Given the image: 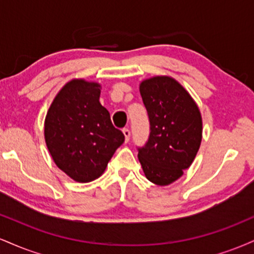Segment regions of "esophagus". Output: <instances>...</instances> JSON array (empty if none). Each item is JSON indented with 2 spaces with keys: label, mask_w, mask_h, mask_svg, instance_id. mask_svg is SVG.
Instances as JSON below:
<instances>
[{
  "label": "esophagus",
  "mask_w": 254,
  "mask_h": 254,
  "mask_svg": "<svg viewBox=\"0 0 254 254\" xmlns=\"http://www.w3.org/2000/svg\"><path fill=\"white\" fill-rule=\"evenodd\" d=\"M123 133L125 136V142H129L130 139V130L129 129H123Z\"/></svg>",
  "instance_id": "1"
}]
</instances>
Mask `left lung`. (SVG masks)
I'll use <instances>...</instances> for the list:
<instances>
[{
	"label": "left lung",
	"instance_id": "1",
	"mask_svg": "<svg viewBox=\"0 0 254 254\" xmlns=\"http://www.w3.org/2000/svg\"><path fill=\"white\" fill-rule=\"evenodd\" d=\"M139 93L147 109L150 133L138 160L149 182L170 185L193 162L202 142V116L189 92L170 76L142 81Z\"/></svg>",
	"mask_w": 254,
	"mask_h": 254
}]
</instances>
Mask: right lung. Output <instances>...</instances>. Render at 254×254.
Masks as SVG:
<instances>
[{
	"mask_svg": "<svg viewBox=\"0 0 254 254\" xmlns=\"http://www.w3.org/2000/svg\"><path fill=\"white\" fill-rule=\"evenodd\" d=\"M101 86L82 78L58 92L45 117L44 135L52 160L78 183H89L106 170L124 135L99 101Z\"/></svg>",
	"mask_w": 254,
	"mask_h": 254,
	"instance_id": "1",
	"label": "right lung"
}]
</instances>
